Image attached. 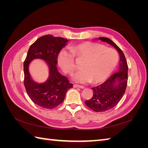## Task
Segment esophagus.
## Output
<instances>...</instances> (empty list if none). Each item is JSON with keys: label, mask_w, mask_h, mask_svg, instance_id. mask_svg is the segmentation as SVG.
Wrapping results in <instances>:
<instances>
[{"label": "esophagus", "mask_w": 148, "mask_h": 148, "mask_svg": "<svg viewBox=\"0 0 148 148\" xmlns=\"http://www.w3.org/2000/svg\"><path fill=\"white\" fill-rule=\"evenodd\" d=\"M73 86H74V88H81V89H83V88H84V87L83 86L79 85V84H74Z\"/></svg>", "instance_id": "obj_1"}]
</instances>
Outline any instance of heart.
I'll list each match as a JSON object with an SVG mask.
<instances>
[{"instance_id":"obj_1","label":"heart","mask_w":148,"mask_h":148,"mask_svg":"<svg viewBox=\"0 0 148 148\" xmlns=\"http://www.w3.org/2000/svg\"><path fill=\"white\" fill-rule=\"evenodd\" d=\"M74 55L86 60L83 70L72 74V79L76 83H86L91 81L99 83L108 78L114 71L118 62V55L114 49L99 44L85 42L72 48ZM58 64L66 73H71L74 69V54L67 49H62L58 56Z\"/></svg>"}]
</instances>
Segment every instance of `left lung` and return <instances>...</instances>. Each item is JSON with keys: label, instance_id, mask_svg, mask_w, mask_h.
<instances>
[{"label": "left lung", "instance_id": "left-lung-1", "mask_svg": "<svg viewBox=\"0 0 148 148\" xmlns=\"http://www.w3.org/2000/svg\"><path fill=\"white\" fill-rule=\"evenodd\" d=\"M95 39L111 45L119 55L118 72L112 74L104 83L92 88L93 96L85 101L86 105L94 111L103 112L114 108L123 96L127 85L128 65L123 52L112 40L106 37Z\"/></svg>", "mask_w": 148, "mask_h": 148}]
</instances>
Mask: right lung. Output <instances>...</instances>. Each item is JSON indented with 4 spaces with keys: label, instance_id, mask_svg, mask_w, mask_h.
Masks as SVG:
<instances>
[{
    "label": "right lung",
    "instance_id": "1",
    "mask_svg": "<svg viewBox=\"0 0 148 148\" xmlns=\"http://www.w3.org/2000/svg\"><path fill=\"white\" fill-rule=\"evenodd\" d=\"M69 40L51 35L39 37L30 46L23 64L24 85L28 95L37 106L53 109L64 101L72 84L58 71L57 58L61 49ZM41 59L48 66L49 75L44 82L33 79L29 72V65L34 59Z\"/></svg>",
    "mask_w": 148,
    "mask_h": 148
}]
</instances>
